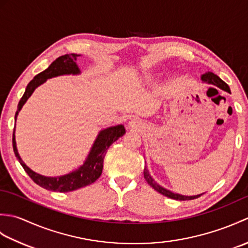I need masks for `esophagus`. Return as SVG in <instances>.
<instances>
[{"mask_svg":"<svg viewBox=\"0 0 248 248\" xmlns=\"http://www.w3.org/2000/svg\"><path fill=\"white\" fill-rule=\"evenodd\" d=\"M129 127L132 129H139L140 128V123L138 120H132L129 123Z\"/></svg>","mask_w":248,"mask_h":248,"instance_id":"esophagus-1","label":"esophagus"}]
</instances>
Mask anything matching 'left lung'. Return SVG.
<instances>
[{
	"mask_svg": "<svg viewBox=\"0 0 248 248\" xmlns=\"http://www.w3.org/2000/svg\"><path fill=\"white\" fill-rule=\"evenodd\" d=\"M202 80L203 82L209 83V84H213V85H217V87L222 88L223 91H225V92L230 93V89H229V86L227 85V84H226V83L222 80V78H219L217 75H214V73H212V72L204 73V75H202ZM144 177H145V180L147 181V183H148L151 187H154L156 192H159L160 194L164 195V196H166V197H168V198L176 199V200H192V199L200 197V195H196V196H183V195L171 193L170 191H168V189L160 186L159 184H157V183L154 180V179L151 178V176L149 175V172H148V170H147L146 167L144 168Z\"/></svg>",
	"mask_w": 248,
	"mask_h": 248,
	"instance_id": "1",
	"label": "left lung"
}]
</instances>
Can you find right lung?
<instances>
[{"label":"right lung","mask_w":248,"mask_h":248,"mask_svg":"<svg viewBox=\"0 0 248 248\" xmlns=\"http://www.w3.org/2000/svg\"><path fill=\"white\" fill-rule=\"evenodd\" d=\"M78 56L80 55L71 53L57 57V59L52 62L45 71L38 73V75L28 84L25 93H23L22 98H21L19 101L18 109L15 115V120L17 119L19 110L23 107V104L26 102V100L30 98L31 94L33 93L35 88L37 86H39L40 84H43L46 78L62 75H70V73H72V75H78V73H80V70H78V68L76 64ZM124 133L125 129L123 124L102 130L101 132L99 133L98 138L96 139V141H94L85 163H84L78 170L68 173V175L56 178L41 176L39 173H36L31 170H30V168L24 164L18 154L17 147H16L15 131L13 134V148L16 156H17V159L20 162V164L22 165L26 173H28L30 178L36 184H38L39 186L46 189H49V191L65 193L76 191L78 188L89 186V184L96 181L102 173L104 156L108 149L109 148V146L112 145L115 140H117L120 136H123Z\"/></svg>","instance_id":"add662e5"}]
</instances>
